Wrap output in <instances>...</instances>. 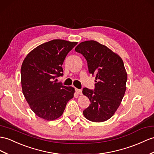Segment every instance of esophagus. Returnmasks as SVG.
I'll return each instance as SVG.
<instances>
[{
    "label": "esophagus",
    "mask_w": 154,
    "mask_h": 154,
    "mask_svg": "<svg viewBox=\"0 0 154 154\" xmlns=\"http://www.w3.org/2000/svg\"><path fill=\"white\" fill-rule=\"evenodd\" d=\"M75 92L77 94H79V95H81L82 94V90L79 89H75Z\"/></svg>",
    "instance_id": "34e87169"
}]
</instances>
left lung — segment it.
<instances>
[{"label": "left lung", "instance_id": "left-lung-1", "mask_svg": "<svg viewBox=\"0 0 154 154\" xmlns=\"http://www.w3.org/2000/svg\"><path fill=\"white\" fill-rule=\"evenodd\" d=\"M75 50L83 55L89 73L96 75L95 89H82L90 102L83 115L90 121L105 122L114 115L124 96L128 75L123 60L107 47L94 40L80 43Z\"/></svg>", "mask_w": 154, "mask_h": 154}]
</instances>
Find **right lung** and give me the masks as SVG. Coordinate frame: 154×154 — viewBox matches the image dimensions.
I'll return each mask as SVG.
<instances>
[{
	"label": "right lung",
	"instance_id": "right-lung-1",
	"mask_svg": "<svg viewBox=\"0 0 154 154\" xmlns=\"http://www.w3.org/2000/svg\"><path fill=\"white\" fill-rule=\"evenodd\" d=\"M77 42L53 39L26 55L21 69L22 90L32 111L39 118L54 120L62 116L74 88L56 82L63 75L62 64Z\"/></svg>",
	"mask_w": 154,
	"mask_h": 154
}]
</instances>
